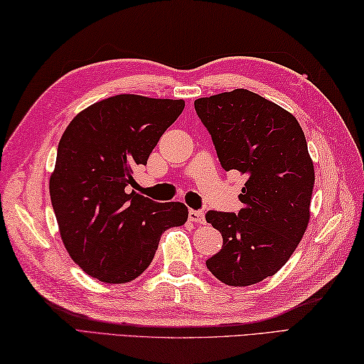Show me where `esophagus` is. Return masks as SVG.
<instances>
[{"mask_svg":"<svg viewBox=\"0 0 364 364\" xmlns=\"http://www.w3.org/2000/svg\"><path fill=\"white\" fill-rule=\"evenodd\" d=\"M189 220L194 222V223H205V214H203V211L191 210L189 211Z\"/></svg>","mask_w":364,"mask_h":364,"instance_id":"esophagus-1","label":"esophagus"}]
</instances>
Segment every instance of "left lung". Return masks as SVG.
I'll use <instances>...</instances> for the list:
<instances>
[{
	"mask_svg": "<svg viewBox=\"0 0 364 364\" xmlns=\"http://www.w3.org/2000/svg\"><path fill=\"white\" fill-rule=\"evenodd\" d=\"M223 170L247 176L237 213L208 211L223 245L206 267L230 286L272 277L310 222L314 167L299 122L255 92L236 89L194 102Z\"/></svg>",
	"mask_w": 364,
	"mask_h": 364,
	"instance_id": "left-lung-1",
	"label": "left lung"
}]
</instances>
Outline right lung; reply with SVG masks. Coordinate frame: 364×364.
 <instances>
[{
    "label": "right lung",
    "instance_id": "obj_1",
    "mask_svg": "<svg viewBox=\"0 0 364 364\" xmlns=\"http://www.w3.org/2000/svg\"><path fill=\"white\" fill-rule=\"evenodd\" d=\"M183 100L115 95L80 112L58 145L50 196L67 252L87 275L128 283L150 266L161 235L188 220V206L131 191Z\"/></svg>",
    "mask_w": 364,
    "mask_h": 364
}]
</instances>
